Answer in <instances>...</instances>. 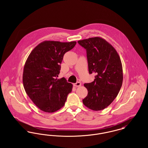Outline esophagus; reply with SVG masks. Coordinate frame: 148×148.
Returning a JSON list of instances; mask_svg holds the SVG:
<instances>
[{"label":"esophagus","mask_w":148,"mask_h":148,"mask_svg":"<svg viewBox=\"0 0 148 148\" xmlns=\"http://www.w3.org/2000/svg\"><path fill=\"white\" fill-rule=\"evenodd\" d=\"M73 85L74 86H76V87H79V86H81L82 85V83H80V82H77L76 83H74V84H73Z\"/></svg>","instance_id":"esophagus-1"}]
</instances>
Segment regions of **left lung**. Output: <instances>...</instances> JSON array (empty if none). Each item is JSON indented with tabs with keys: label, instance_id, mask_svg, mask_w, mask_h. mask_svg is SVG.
<instances>
[{
	"label": "left lung",
	"instance_id": "left-lung-1",
	"mask_svg": "<svg viewBox=\"0 0 148 148\" xmlns=\"http://www.w3.org/2000/svg\"><path fill=\"white\" fill-rule=\"evenodd\" d=\"M77 42L86 50L89 74H97L92 82L84 84L88 93L83 103L94 111L103 110L113 102L121 89L123 74L120 58L113 46L101 37Z\"/></svg>",
	"mask_w": 148,
	"mask_h": 148
}]
</instances>
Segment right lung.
<instances>
[{"instance_id": "1", "label": "right lung", "mask_w": 148, "mask_h": 148, "mask_svg": "<svg viewBox=\"0 0 148 148\" xmlns=\"http://www.w3.org/2000/svg\"><path fill=\"white\" fill-rule=\"evenodd\" d=\"M77 42L45 40L31 51L23 69L24 89L34 104L46 113H53L65 104L73 84L57 79L64 54Z\"/></svg>"}]
</instances>
